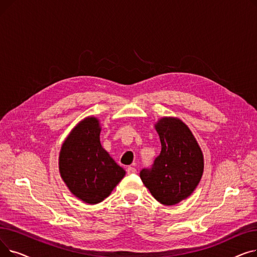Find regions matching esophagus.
Returning <instances> with one entry per match:
<instances>
[{
  "label": "esophagus",
  "instance_id": "34e87169",
  "mask_svg": "<svg viewBox=\"0 0 257 257\" xmlns=\"http://www.w3.org/2000/svg\"><path fill=\"white\" fill-rule=\"evenodd\" d=\"M126 171H127L128 174H134V173H137V169L134 168V167H128V168L126 169Z\"/></svg>",
  "mask_w": 257,
  "mask_h": 257
}]
</instances>
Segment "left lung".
Instances as JSON below:
<instances>
[{
    "label": "left lung",
    "mask_w": 257,
    "mask_h": 257,
    "mask_svg": "<svg viewBox=\"0 0 257 257\" xmlns=\"http://www.w3.org/2000/svg\"><path fill=\"white\" fill-rule=\"evenodd\" d=\"M161 143L152 169H144L141 178L159 203L171 206L190 197L204 171V157L193 132L183 121L164 116L154 125Z\"/></svg>",
    "instance_id": "obj_1"
}]
</instances>
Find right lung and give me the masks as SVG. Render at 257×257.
I'll list each match as a JSON object with an SVG mask.
<instances>
[{"instance_id": "right-lung-1", "label": "right lung", "mask_w": 257, "mask_h": 257, "mask_svg": "<svg viewBox=\"0 0 257 257\" xmlns=\"http://www.w3.org/2000/svg\"><path fill=\"white\" fill-rule=\"evenodd\" d=\"M101 125L86 116L72 129L59 153V173L70 192L87 204H98L125 176L100 142Z\"/></svg>"}]
</instances>
